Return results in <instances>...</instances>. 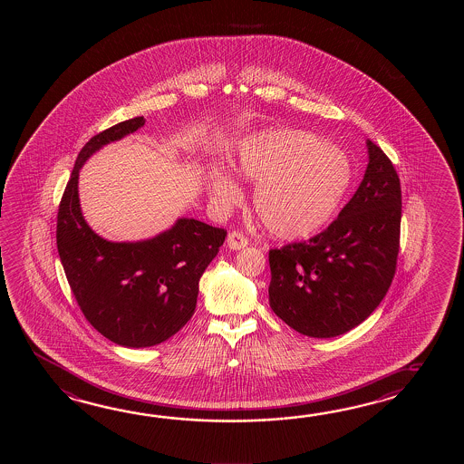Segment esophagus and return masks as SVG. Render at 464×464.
<instances>
[{"label": "esophagus", "mask_w": 464, "mask_h": 464, "mask_svg": "<svg viewBox=\"0 0 464 464\" xmlns=\"http://www.w3.org/2000/svg\"><path fill=\"white\" fill-rule=\"evenodd\" d=\"M246 246H248V238L242 232L234 230L228 234L227 246L230 250H240V248H246Z\"/></svg>", "instance_id": "esophagus-1"}]
</instances>
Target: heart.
I'll return each mask as SVG.
<instances>
[{"mask_svg": "<svg viewBox=\"0 0 464 464\" xmlns=\"http://www.w3.org/2000/svg\"><path fill=\"white\" fill-rule=\"evenodd\" d=\"M232 164L242 179L256 182L254 208L272 236L298 240L325 227L342 206L353 179L352 162L325 139L295 129H264L237 142ZM206 188L218 208L240 198L234 176L208 166Z\"/></svg>", "mask_w": 464, "mask_h": 464, "instance_id": "heart-1", "label": "heart"}]
</instances>
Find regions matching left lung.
<instances>
[{
	"instance_id": "1",
	"label": "left lung",
	"mask_w": 464,
	"mask_h": 464,
	"mask_svg": "<svg viewBox=\"0 0 464 464\" xmlns=\"http://www.w3.org/2000/svg\"><path fill=\"white\" fill-rule=\"evenodd\" d=\"M366 148L363 180L328 228L268 252L270 306L302 335H343L373 314L392 285L401 188L385 152L372 140Z\"/></svg>"
}]
</instances>
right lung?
<instances>
[{"label": "right lung", "mask_w": 464, "mask_h": 464, "mask_svg": "<svg viewBox=\"0 0 464 464\" xmlns=\"http://www.w3.org/2000/svg\"><path fill=\"white\" fill-rule=\"evenodd\" d=\"M142 116L119 122L81 149L58 210L61 264L82 314L101 335L146 348L176 335L194 315L198 280L227 232L196 218L138 242H111L89 227L79 204V170L109 142L142 128Z\"/></svg>", "instance_id": "obj_1"}]
</instances>
